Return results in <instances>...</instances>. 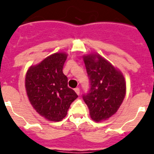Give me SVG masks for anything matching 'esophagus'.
<instances>
[{
	"label": "esophagus",
	"mask_w": 154,
	"mask_h": 154,
	"mask_svg": "<svg viewBox=\"0 0 154 154\" xmlns=\"http://www.w3.org/2000/svg\"><path fill=\"white\" fill-rule=\"evenodd\" d=\"M74 90H75V92H76V94H77V95H80V89H79V88H76Z\"/></svg>",
	"instance_id": "esophagus-1"
}]
</instances>
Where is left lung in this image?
<instances>
[{
	"label": "left lung",
	"instance_id": "obj_1",
	"mask_svg": "<svg viewBox=\"0 0 154 154\" xmlns=\"http://www.w3.org/2000/svg\"><path fill=\"white\" fill-rule=\"evenodd\" d=\"M83 60L90 82L89 93L83 95V100L90 117L95 122L109 119L117 112L125 97L124 76L99 54L84 56Z\"/></svg>",
	"mask_w": 154,
	"mask_h": 154
}]
</instances>
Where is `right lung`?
Segmentation results:
<instances>
[{"instance_id": "add662e5", "label": "right lung", "mask_w": 154, "mask_h": 154, "mask_svg": "<svg viewBox=\"0 0 154 154\" xmlns=\"http://www.w3.org/2000/svg\"><path fill=\"white\" fill-rule=\"evenodd\" d=\"M67 58L65 53H56L32 65L25 76V89L34 109L52 122H60L67 115L70 105L77 95L68 87V78L63 73Z\"/></svg>"}]
</instances>
